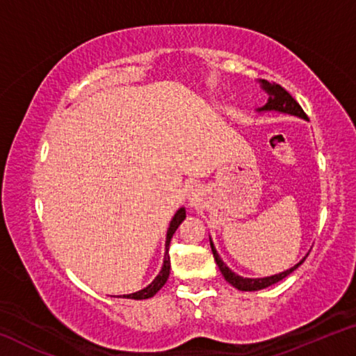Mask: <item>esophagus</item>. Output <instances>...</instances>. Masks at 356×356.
<instances>
[{
	"label": "esophagus",
	"mask_w": 356,
	"mask_h": 356,
	"mask_svg": "<svg viewBox=\"0 0 356 356\" xmlns=\"http://www.w3.org/2000/svg\"><path fill=\"white\" fill-rule=\"evenodd\" d=\"M197 195H200V188H197V186H191L190 191H188L190 200H195V197H196Z\"/></svg>",
	"instance_id": "obj_1"
}]
</instances>
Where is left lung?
Instances as JSON below:
<instances>
[{
  "label": "left lung",
  "mask_w": 356,
  "mask_h": 356,
  "mask_svg": "<svg viewBox=\"0 0 356 356\" xmlns=\"http://www.w3.org/2000/svg\"><path fill=\"white\" fill-rule=\"evenodd\" d=\"M261 83V86L265 92L268 94V100L267 104L264 106L257 108L259 113L262 111H276V113H284V114H291V116H297L301 119H306L308 120V116H306V113L303 111V108H301L297 100H295L291 94H289L284 88L280 86V84L276 83H268L265 80L259 81ZM210 248H212L213 252V257H215V262L218 265L221 275L225 276V280L229 282V284L234 286L238 291H245V292H252V291H261V289H265L272 284H276V282L284 280L287 275H291L293 270H297L306 257L301 259L298 264H295L292 268L286 270V272H281L278 275H272V276H265V278H243V276H238L237 273H234L231 268L227 267V265L222 262V259L220 257L218 252H216L215 246L212 238H210Z\"/></svg>",
  "instance_id": "obj_1"
}]
</instances>
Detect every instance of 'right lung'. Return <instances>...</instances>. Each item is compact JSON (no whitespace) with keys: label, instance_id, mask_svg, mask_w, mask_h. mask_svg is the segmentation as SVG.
Wrapping results in <instances>:
<instances>
[{"label":"right lung","instance_id":"1","mask_svg":"<svg viewBox=\"0 0 356 356\" xmlns=\"http://www.w3.org/2000/svg\"><path fill=\"white\" fill-rule=\"evenodd\" d=\"M185 220V207H180L176 215L172 216V220L170 222V227H168V234H166V243H165V259H163V265H161L160 273L155 276V280L150 282L147 287L141 289L135 293H129V295H122V298H131V300H146L154 297V295L160 291L161 287L165 286V282L168 281V276H170V270H171V261H170V243L171 238L176 232V229L179 227L180 222Z\"/></svg>","mask_w":356,"mask_h":356}]
</instances>
